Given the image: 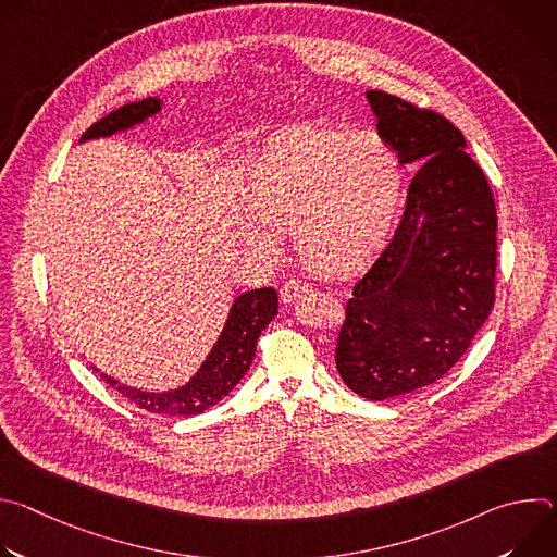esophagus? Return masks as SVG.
Segmentation results:
<instances>
[{"mask_svg": "<svg viewBox=\"0 0 557 557\" xmlns=\"http://www.w3.org/2000/svg\"><path fill=\"white\" fill-rule=\"evenodd\" d=\"M308 290V284L301 280H288L284 282V286L280 288V297L284 304H293L295 299H299L304 293Z\"/></svg>", "mask_w": 557, "mask_h": 557, "instance_id": "1", "label": "esophagus"}]
</instances>
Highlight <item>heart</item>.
Wrapping results in <instances>:
<instances>
[{"mask_svg": "<svg viewBox=\"0 0 557 557\" xmlns=\"http://www.w3.org/2000/svg\"><path fill=\"white\" fill-rule=\"evenodd\" d=\"M401 191V158L379 134L290 125L260 151L243 189L250 213L235 211L233 226L260 253L293 231L308 269L342 275L379 247Z\"/></svg>", "mask_w": 557, "mask_h": 557, "instance_id": "heart-1", "label": "heart"}]
</instances>
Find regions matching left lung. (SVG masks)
I'll return each instance as SVG.
<instances>
[{"label": "left lung", "instance_id": "obj_1", "mask_svg": "<svg viewBox=\"0 0 557 557\" xmlns=\"http://www.w3.org/2000/svg\"><path fill=\"white\" fill-rule=\"evenodd\" d=\"M366 99L401 165L421 168L392 243L352 288L335 352L352 392L385 401L447 374L485 324L498 218L460 129L381 90Z\"/></svg>", "mask_w": 557, "mask_h": 557}]
</instances>
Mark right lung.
<instances>
[{"mask_svg": "<svg viewBox=\"0 0 557 557\" xmlns=\"http://www.w3.org/2000/svg\"><path fill=\"white\" fill-rule=\"evenodd\" d=\"M161 108H163L161 99H143L138 103H127L110 112L101 121H97L82 136V143L95 140V138H108L119 132L134 129L147 119L156 116L161 112ZM275 314H277L275 288H253L237 295L228 308L222 333L215 339L213 348L209 350L207 359L200 363L196 374L176 389L149 392V389L132 387L101 372L97 366L92 368L114 389L125 394L129 401H134L138 408L147 412L170 414V417H194L215 406L218 401H222L224 396L240 383V379L247 374L256 357V346L262 331L273 322Z\"/></svg>", "mask_w": 557, "mask_h": 557, "instance_id": "right-lung-1", "label": "right lung"}]
</instances>
